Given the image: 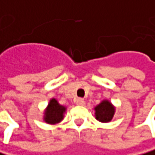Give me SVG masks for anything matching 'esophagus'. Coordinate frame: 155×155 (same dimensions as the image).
<instances>
[{"label":"esophagus","mask_w":155,"mask_h":155,"mask_svg":"<svg viewBox=\"0 0 155 155\" xmlns=\"http://www.w3.org/2000/svg\"><path fill=\"white\" fill-rule=\"evenodd\" d=\"M76 104H78V105L83 106V105H84V104H85V102H84V100L83 98H78V99L76 100Z\"/></svg>","instance_id":"1"}]
</instances>
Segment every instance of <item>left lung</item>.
I'll return each instance as SVG.
<instances>
[{
    "label": "left lung",
    "mask_w": 155,
    "mask_h": 155,
    "mask_svg": "<svg viewBox=\"0 0 155 155\" xmlns=\"http://www.w3.org/2000/svg\"><path fill=\"white\" fill-rule=\"evenodd\" d=\"M94 109L95 119L101 123L111 122L116 111V107L107 99L103 100Z\"/></svg>",
    "instance_id": "obj_1"
}]
</instances>
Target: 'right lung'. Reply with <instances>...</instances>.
Instances as JSON below:
<instances>
[{"instance_id": "1", "label": "right lung", "mask_w": 155, "mask_h": 155, "mask_svg": "<svg viewBox=\"0 0 155 155\" xmlns=\"http://www.w3.org/2000/svg\"><path fill=\"white\" fill-rule=\"evenodd\" d=\"M66 110L64 105L60 104L55 98H51L43 111L42 120L48 124H57L63 120Z\"/></svg>"}]
</instances>
